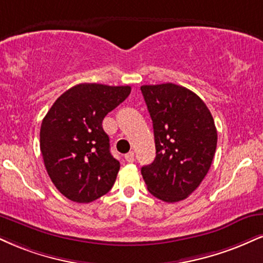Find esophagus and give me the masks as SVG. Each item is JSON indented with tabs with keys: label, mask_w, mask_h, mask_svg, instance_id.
Masks as SVG:
<instances>
[{
	"label": "esophagus",
	"mask_w": 263,
	"mask_h": 263,
	"mask_svg": "<svg viewBox=\"0 0 263 263\" xmlns=\"http://www.w3.org/2000/svg\"><path fill=\"white\" fill-rule=\"evenodd\" d=\"M125 159H126V162L134 163L135 162V153H134V152H129V153L125 154Z\"/></svg>",
	"instance_id": "34e87169"
}]
</instances>
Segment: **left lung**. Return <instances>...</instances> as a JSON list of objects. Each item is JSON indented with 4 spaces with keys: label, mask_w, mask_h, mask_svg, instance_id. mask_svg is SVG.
<instances>
[{
    "label": "left lung",
    "mask_w": 263,
    "mask_h": 263,
    "mask_svg": "<svg viewBox=\"0 0 263 263\" xmlns=\"http://www.w3.org/2000/svg\"><path fill=\"white\" fill-rule=\"evenodd\" d=\"M153 121L156 159L141 169L148 191L179 202L200 186L217 148V128L203 100L174 83L142 85Z\"/></svg>",
    "instance_id": "1"
}]
</instances>
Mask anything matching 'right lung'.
Wrapping results in <instances>:
<instances>
[{"label":"right lung","instance_id":"obj_1","mask_svg":"<svg viewBox=\"0 0 263 263\" xmlns=\"http://www.w3.org/2000/svg\"><path fill=\"white\" fill-rule=\"evenodd\" d=\"M129 93V85L77 84L60 96L44 118V164L53 185L68 200L89 203L111 190L120 163L110 153L103 120Z\"/></svg>","mask_w":263,"mask_h":263}]
</instances>
